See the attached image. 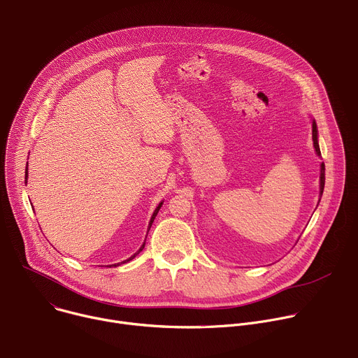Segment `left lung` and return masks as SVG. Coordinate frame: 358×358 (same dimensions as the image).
<instances>
[{
  "label": "left lung",
  "mask_w": 358,
  "mask_h": 358,
  "mask_svg": "<svg viewBox=\"0 0 358 358\" xmlns=\"http://www.w3.org/2000/svg\"><path fill=\"white\" fill-rule=\"evenodd\" d=\"M313 144L316 148V152L320 156V147H319V141H317V126L316 122L313 120ZM324 189V164L322 163V169H320V194H323Z\"/></svg>",
  "instance_id": "8db88e82"
}]
</instances>
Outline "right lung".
<instances>
[{"label":"right lung","mask_w":358,"mask_h":358,"mask_svg":"<svg viewBox=\"0 0 358 358\" xmlns=\"http://www.w3.org/2000/svg\"><path fill=\"white\" fill-rule=\"evenodd\" d=\"M27 177H28V171H27V170H25V182H27ZM162 206H163V202H160V203H159V207H157V208H156V211H155V213H152V217H151V220H150V224H148V229H150V228H151V224H152V221H155V218H156V217H157V214H159V211H160V208H162ZM144 245H145V242H144V243H143V245H141V248H140V249H138V250H137V252H136V253H134V255H133V257H131V258H129V259H127V261H123V262H122V264H126V262H130V261H131V259H134V258H136V257H137V255H138V253H140V252H141V250H143V248H144ZM117 265H119V264H117ZM117 265H110V266H117Z\"/></svg>","instance_id":"obj_1"}]
</instances>
